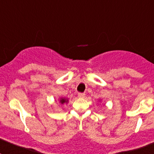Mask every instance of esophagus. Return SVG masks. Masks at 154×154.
I'll use <instances>...</instances> for the list:
<instances>
[{
    "instance_id": "1",
    "label": "esophagus",
    "mask_w": 154,
    "mask_h": 154,
    "mask_svg": "<svg viewBox=\"0 0 154 154\" xmlns=\"http://www.w3.org/2000/svg\"><path fill=\"white\" fill-rule=\"evenodd\" d=\"M78 96L79 98H85V94L83 93V92H79Z\"/></svg>"
}]
</instances>
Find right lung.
I'll list each match as a JSON object with an SVG mask.
<instances>
[{
    "instance_id": "add662e5",
    "label": "right lung",
    "mask_w": 154,
    "mask_h": 154,
    "mask_svg": "<svg viewBox=\"0 0 154 154\" xmlns=\"http://www.w3.org/2000/svg\"><path fill=\"white\" fill-rule=\"evenodd\" d=\"M68 99H65V98H61L60 99V103L61 104H64V103H67Z\"/></svg>"
}]
</instances>
